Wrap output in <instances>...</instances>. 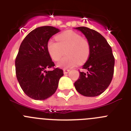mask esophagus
<instances>
[{"label":"esophagus","instance_id":"esophagus-1","mask_svg":"<svg viewBox=\"0 0 131 131\" xmlns=\"http://www.w3.org/2000/svg\"><path fill=\"white\" fill-rule=\"evenodd\" d=\"M70 71V69H63V73L64 74H67Z\"/></svg>","mask_w":131,"mask_h":131}]
</instances>
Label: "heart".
I'll list each match as a JSON object with an SVG mask.
<instances>
[{
  "label": "heart",
  "mask_w": 131,
  "mask_h": 131,
  "mask_svg": "<svg viewBox=\"0 0 131 131\" xmlns=\"http://www.w3.org/2000/svg\"><path fill=\"white\" fill-rule=\"evenodd\" d=\"M58 42L49 40L47 50L51 59L58 62L64 54L63 58L58 63L62 68H70L77 63L82 64L86 62L91 54V45L89 40L73 31H66L56 36Z\"/></svg>",
  "instance_id": "b5f03b06"
}]
</instances>
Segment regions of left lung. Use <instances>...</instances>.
<instances>
[{
  "instance_id": "obj_1",
  "label": "left lung",
  "mask_w": 131,
  "mask_h": 131,
  "mask_svg": "<svg viewBox=\"0 0 131 131\" xmlns=\"http://www.w3.org/2000/svg\"><path fill=\"white\" fill-rule=\"evenodd\" d=\"M76 29L85 35L91 45V54L79 79L74 83L77 92L84 96L93 97L101 94L110 84L114 72L115 58L112 48L101 34L86 27Z\"/></svg>"
}]
</instances>
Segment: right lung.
Here are the masks:
<instances>
[{
    "mask_svg": "<svg viewBox=\"0 0 131 131\" xmlns=\"http://www.w3.org/2000/svg\"><path fill=\"white\" fill-rule=\"evenodd\" d=\"M60 30L52 26L37 27L23 40L15 60L16 74L21 88L34 100H42L55 93L62 69L55 64L47 50V43ZM52 68V71L47 69Z\"/></svg>",
    "mask_w": 131,
    "mask_h": 131,
    "instance_id": "obj_1",
    "label": "right lung"
}]
</instances>
